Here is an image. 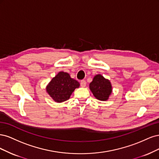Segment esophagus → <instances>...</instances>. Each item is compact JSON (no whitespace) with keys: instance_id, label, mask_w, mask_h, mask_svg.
I'll list each match as a JSON object with an SVG mask.
<instances>
[{"instance_id":"34e87169","label":"esophagus","mask_w":159,"mask_h":159,"mask_svg":"<svg viewBox=\"0 0 159 159\" xmlns=\"http://www.w3.org/2000/svg\"><path fill=\"white\" fill-rule=\"evenodd\" d=\"M86 85V83L85 80H83L80 81V86H81L82 87H85Z\"/></svg>"}]
</instances>
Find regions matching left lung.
<instances>
[{
    "label": "left lung",
    "instance_id": "1",
    "mask_svg": "<svg viewBox=\"0 0 159 159\" xmlns=\"http://www.w3.org/2000/svg\"><path fill=\"white\" fill-rule=\"evenodd\" d=\"M89 88L96 99L106 101L112 93V86L110 80L105 79L100 74L94 76L89 84Z\"/></svg>",
    "mask_w": 159,
    "mask_h": 159
}]
</instances>
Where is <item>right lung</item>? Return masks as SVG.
Wrapping results in <instances>:
<instances>
[{"label":"right lung","mask_w":159,"mask_h":159,"mask_svg":"<svg viewBox=\"0 0 159 159\" xmlns=\"http://www.w3.org/2000/svg\"><path fill=\"white\" fill-rule=\"evenodd\" d=\"M80 86V83L69 73L61 71L46 86V92L55 102L61 103L69 100L70 95Z\"/></svg>","instance_id":"1"}]
</instances>
